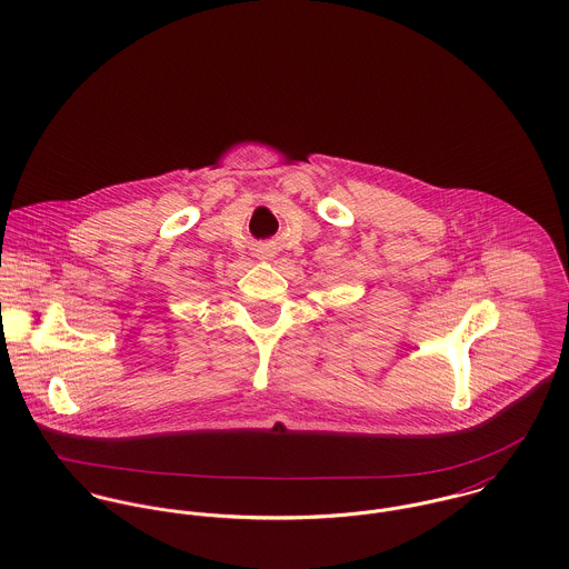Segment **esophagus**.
Here are the masks:
<instances>
[{"instance_id":"esophagus-1","label":"esophagus","mask_w":569,"mask_h":569,"mask_svg":"<svg viewBox=\"0 0 569 569\" xmlns=\"http://www.w3.org/2000/svg\"><path fill=\"white\" fill-rule=\"evenodd\" d=\"M260 256L264 258V260H269L271 256H273V251H269V249H264V251H260Z\"/></svg>"}]
</instances>
